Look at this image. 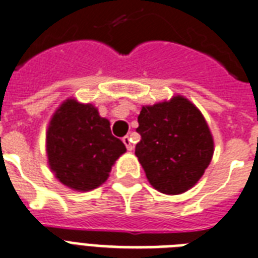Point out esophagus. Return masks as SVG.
Returning a JSON list of instances; mask_svg holds the SVG:
<instances>
[{
	"mask_svg": "<svg viewBox=\"0 0 258 258\" xmlns=\"http://www.w3.org/2000/svg\"><path fill=\"white\" fill-rule=\"evenodd\" d=\"M122 141H123V144H125V147H126L127 151H132V149L135 148L133 147V143H132V139L129 137V136H125V137L122 139Z\"/></svg>",
	"mask_w": 258,
	"mask_h": 258,
	"instance_id": "34e87169",
	"label": "esophagus"
}]
</instances>
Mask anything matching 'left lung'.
I'll list each match as a JSON object with an SVG mask.
<instances>
[{"instance_id": "8db88e82", "label": "left lung", "mask_w": 258, "mask_h": 258, "mask_svg": "<svg viewBox=\"0 0 258 258\" xmlns=\"http://www.w3.org/2000/svg\"><path fill=\"white\" fill-rule=\"evenodd\" d=\"M136 131L141 136L136 156L149 183L160 192H184L210 164L214 152L210 129L201 111L180 95L144 106Z\"/></svg>"}]
</instances>
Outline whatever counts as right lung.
Segmentation results:
<instances>
[{"label":"right lung","mask_w":258,"mask_h":258,"mask_svg":"<svg viewBox=\"0 0 258 258\" xmlns=\"http://www.w3.org/2000/svg\"><path fill=\"white\" fill-rule=\"evenodd\" d=\"M126 148L93 105L67 99L47 132V153L55 176L70 188L89 191L106 180Z\"/></svg>","instance_id":"right-lung-1"}]
</instances>
